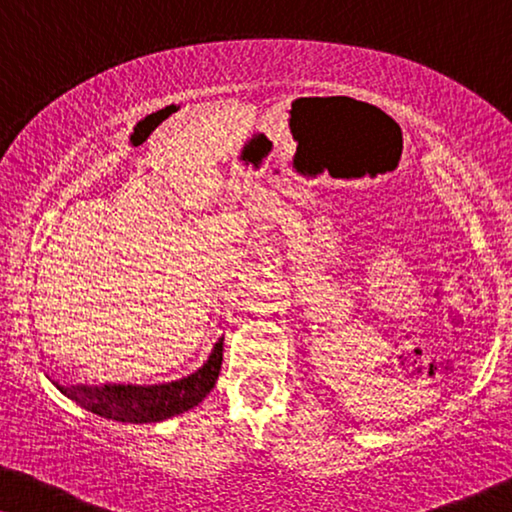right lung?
Listing matches in <instances>:
<instances>
[{"mask_svg":"<svg viewBox=\"0 0 512 512\" xmlns=\"http://www.w3.org/2000/svg\"><path fill=\"white\" fill-rule=\"evenodd\" d=\"M223 361V338L216 342L202 368L165 384H60L62 394L93 415L125 424L163 422L191 410L214 389Z\"/></svg>","mask_w":512,"mask_h":512,"instance_id":"1","label":"right lung"}]
</instances>
